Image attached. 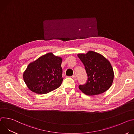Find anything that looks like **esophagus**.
I'll return each instance as SVG.
<instances>
[{
	"label": "esophagus",
	"instance_id": "1",
	"mask_svg": "<svg viewBox=\"0 0 134 134\" xmlns=\"http://www.w3.org/2000/svg\"><path fill=\"white\" fill-rule=\"evenodd\" d=\"M71 77H72V79H74V80H77V77H76V76L75 75H74L71 76Z\"/></svg>",
	"mask_w": 134,
	"mask_h": 134
}]
</instances>
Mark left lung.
<instances>
[{"mask_svg":"<svg viewBox=\"0 0 134 134\" xmlns=\"http://www.w3.org/2000/svg\"><path fill=\"white\" fill-rule=\"evenodd\" d=\"M77 56L83 63L87 75V83L80 85V90L87 95L104 93L112 85L114 72L110 62L98 52L88 51L79 53Z\"/></svg>","mask_w":134,"mask_h":134,"instance_id":"8db88e82","label":"left lung"}]
</instances>
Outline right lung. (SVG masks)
I'll return each instance as SVG.
<instances>
[{
  "label": "right lung",
  "mask_w": 134,
  "mask_h": 134,
  "mask_svg": "<svg viewBox=\"0 0 134 134\" xmlns=\"http://www.w3.org/2000/svg\"><path fill=\"white\" fill-rule=\"evenodd\" d=\"M63 59L52 52L46 53L30 63L23 77L30 90L36 94H47L62 84Z\"/></svg>",
  "instance_id": "right-lung-1"
}]
</instances>
